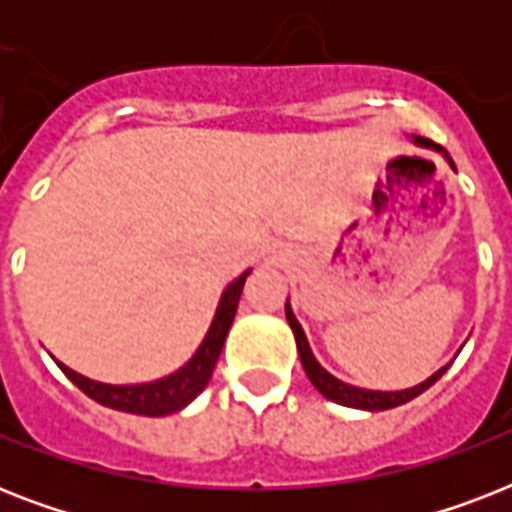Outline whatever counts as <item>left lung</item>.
<instances>
[{
  "mask_svg": "<svg viewBox=\"0 0 512 512\" xmlns=\"http://www.w3.org/2000/svg\"><path fill=\"white\" fill-rule=\"evenodd\" d=\"M414 143H420V146L425 148H433V151H441V154L446 156V162L452 164L454 170V162L452 156L446 154V148H441L438 143H433V140H425V138H414ZM287 321L289 327H292V332H295V342H297V353H300V361H303V369L305 374H308V380L313 382V388L319 390L321 396H327L329 401H335V404H342V406H353V409H366V412H382V409H393V406H401L406 404V401H412V398H417L420 393H425V390L433 385V382L441 377V374L449 369V364L441 366L433 377H428L425 382H420V385H414V388H406V390H366V388H356V385H348V382L337 380L335 374H329L324 366L316 361V356H313L311 345H308V337H305L303 327L297 324L295 313H292V308H289V300H287Z\"/></svg>",
  "mask_w": 512,
  "mask_h": 512,
  "instance_id": "obj_1",
  "label": "left lung"
}]
</instances>
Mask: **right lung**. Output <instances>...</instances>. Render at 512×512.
<instances>
[{"label": "right lung", "mask_w": 512, "mask_h": 512, "mask_svg": "<svg viewBox=\"0 0 512 512\" xmlns=\"http://www.w3.org/2000/svg\"><path fill=\"white\" fill-rule=\"evenodd\" d=\"M249 271L241 273L239 279L233 281L231 287L225 289L217 305L215 319L209 327L207 337L199 345V350L193 353V358L185 366H180L170 377H162L156 382H143V385H108V382H98L84 377V374L68 369L66 364H58L63 369L68 380L74 382L76 388L87 393L92 401L108 406V409H119V412L130 414H146V417H164V414L180 412L183 406H188L193 398L199 396L201 390L207 388L209 377L215 372L217 358L223 350V342L228 337V329L233 324L236 308H239V297L244 292V281H247Z\"/></svg>", "instance_id": "1"}]
</instances>
